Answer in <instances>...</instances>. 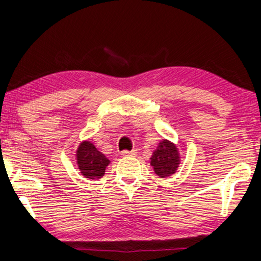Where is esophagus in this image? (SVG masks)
<instances>
[{"instance_id": "1", "label": "esophagus", "mask_w": 261, "mask_h": 261, "mask_svg": "<svg viewBox=\"0 0 261 261\" xmlns=\"http://www.w3.org/2000/svg\"><path fill=\"white\" fill-rule=\"evenodd\" d=\"M137 154V151L134 149V150H123V151H121V155L122 156H135Z\"/></svg>"}]
</instances>
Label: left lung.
<instances>
[{
    "label": "left lung",
    "instance_id": "1",
    "mask_svg": "<svg viewBox=\"0 0 261 261\" xmlns=\"http://www.w3.org/2000/svg\"><path fill=\"white\" fill-rule=\"evenodd\" d=\"M180 164V154L177 146L168 139L161 140L150 158V165L161 178L176 173Z\"/></svg>",
    "mask_w": 261,
    "mask_h": 261
}]
</instances>
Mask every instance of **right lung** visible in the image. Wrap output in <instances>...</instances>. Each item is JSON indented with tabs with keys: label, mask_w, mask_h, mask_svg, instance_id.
<instances>
[{
	"label": "right lung",
	"mask_w": 261,
	"mask_h": 261,
	"mask_svg": "<svg viewBox=\"0 0 261 261\" xmlns=\"http://www.w3.org/2000/svg\"><path fill=\"white\" fill-rule=\"evenodd\" d=\"M75 156L80 171L88 179H100L111 163V161L88 140L80 144Z\"/></svg>",
	"instance_id": "add662e5"
}]
</instances>
